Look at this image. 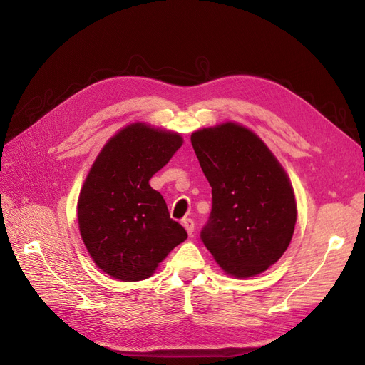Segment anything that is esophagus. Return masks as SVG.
<instances>
[{
    "instance_id": "obj_1",
    "label": "esophagus",
    "mask_w": 365,
    "mask_h": 365,
    "mask_svg": "<svg viewBox=\"0 0 365 365\" xmlns=\"http://www.w3.org/2000/svg\"><path fill=\"white\" fill-rule=\"evenodd\" d=\"M182 225H183V227L186 229L187 235H189V237H192V234H194V229H195V223H194V220H192V219H185Z\"/></svg>"
}]
</instances>
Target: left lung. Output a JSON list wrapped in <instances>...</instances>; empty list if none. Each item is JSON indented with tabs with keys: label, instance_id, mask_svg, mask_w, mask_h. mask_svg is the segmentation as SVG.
<instances>
[{
	"label": "left lung",
	"instance_id": "8db88e82",
	"mask_svg": "<svg viewBox=\"0 0 365 365\" xmlns=\"http://www.w3.org/2000/svg\"><path fill=\"white\" fill-rule=\"evenodd\" d=\"M213 207L201 240L235 278L264 272L289 248L297 220L294 190L279 161L256 133L237 123L190 136Z\"/></svg>",
	"mask_w": 365,
	"mask_h": 365
}]
</instances>
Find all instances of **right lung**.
<instances>
[{"instance_id":"add662e5","label":"right lung","mask_w":365,"mask_h":365,"mask_svg":"<svg viewBox=\"0 0 365 365\" xmlns=\"http://www.w3.org/2000/svg\"><path fill=\"white\" fill-rule=\"evenodd\" d=\"M183 145L179 133L134 123L112 136L81 187L76 216L88 255L120 281H142L187 238L149 179Z\"/></svg>"}]
</instances>
